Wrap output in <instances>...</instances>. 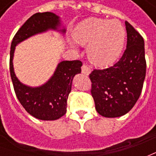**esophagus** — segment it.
Wrapping results in <instances>:
<instances>
[{"instance_id":"esophagus-1","label":"esophagus","mask_w":156,"mask_h":156,"mask_svg":"<svg viewBox=\"0 0 156 156\" xmlns=\"http://www.w3.org/2000/svg\"><path fill=\"white\" fill-rule=\"evenodd\" d=\"M82 73L85 75H88L91 73V68L88 67L87 65L83 64L82 66Z\"/></svg>"}]
</instances>
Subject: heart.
<instances>
[{"label": "heart", "instance_id": "1", "mask_svg": "<svg viewBox=\"0 0 156 156\" xmlns=\"http://www.w3.org/2000/svg\"><path fill=\"white\" fill-rule=\"evenodd\" d=\"M125 36L124 27L119 21L101 18H89L80 22L73 32L77 43H89L88 58L99 67L112 64L120 57Z\"/></svg>", "mask_w": 156, "mask_h": 156}]
</instances>
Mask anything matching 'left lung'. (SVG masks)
<instances>
[{"label":"left lung","instance_id":"left-lung-1","mask_svg":"<svg viewBox=\"0 0 156 156\" xmlns=\"http://www.w3.org/2000/svg\"><path fill=\"white\" fill-rule=\"evenodd\" d=\"M127 46L112 67L89 74L95 108L106 118L120 117L134 107L140 96L146 73L143 37L128 22Z\"/></svg>","mask_w":156,"mask_h":156}]
</instances>
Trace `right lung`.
<instances>
[{
	"label": "right lung",
	"mask_w": 156,
	"mask_h": 156,
	"mask_svg": "<svg viewBox=\"0 0 156 156\" xmlns=\"http://www.w3.org/2000/svg\"><path fill=\"white\" fill-rule=\"evenodd\" d=\"M59 16L52 12L36 13L19 29L12 39L10 51V73L16 95L27 113L41 120H56L66 114L67 100L72 89L74 76L81 73L83 63L79 60L62 61L58 64L54 73L46 83L39 87H29L22 83L16 78L13 68V57L16 46L30 37L60 29Z\"/></svg>",
	"instance_id": "obj_1"
}]
</instances>
